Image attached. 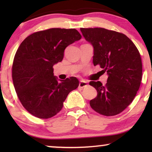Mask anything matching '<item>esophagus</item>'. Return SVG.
I'll return each mask as SVG.
<instances>
[{
    "label": "esophagus",
    "instance_id": "34e87169",
    "mask_svg": "<svg viewBox=\"0 0 152 152\" xmlns=\"http://www.w3.org/2000/svg\"><path fill=\"white\" fill-rule=\"evenodd\" d=\"M88 86V84H87L86 82H85L84 80H81L80 82V84H79V86L80 87V88H84V87H86Z\"/></svg>",
    "mask_w": 152,
    "mask_h": 152
}]
</instances>
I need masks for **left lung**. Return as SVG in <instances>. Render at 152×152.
<instances>
[{"label": "left lung", "instance_id": "obj_1", "mask_svg": "<svg viewBox=\"0 0 152 152\" xmlns=\"http://www.w3.org/2000/svg\"><path fill=\"white\" fill-rule=\"evenodd\" d=\"M80 30L94 49V66L99 65L108 75L105 85L99 81L89 83L97 92L91 107L106 116L119 114L132 102L140 88L142 66L138 50L122 33L102 28Z\"/></svg>", "mask_w": 152, "mask_h": 152}]
</instances>
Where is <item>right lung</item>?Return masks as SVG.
<instances>
[{
  "label": "right lung",
  "instance_id": "1",
  "mask_svg": "<svg viewBox=\"0 0 152 152\" xmlns=\"http://www.w3.org/2000/svg\"><path fill=\"white\" fill-rule=\"evenodd\" d=\"M81 38L75 29L51 28L33 33L20 43L12 64V80L20 102L32 115L53 117L78 87L75 77L58 80L53 67L62 61L66 48Z\"/></svg>",
  "mask_w": 152,
  "mask_h": 152
}]
</instances>
